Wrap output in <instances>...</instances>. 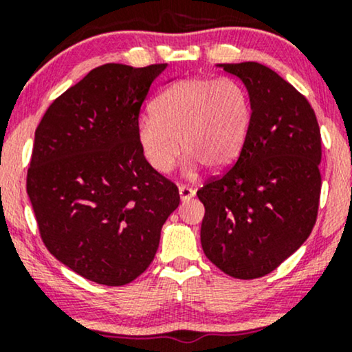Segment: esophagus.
<instances>
[{"mask_svg": "<svg viewBox=\"0 0 352 352\" xmlns=\"http://www.w3.org/2000/svg\"><path fill=\"white\" fill-rule=\"evenodd\" d=\"M179 193H180L182 201H187V200L192 199V197H195V190L187 187V185H180Z\"/></svg>", "mask_w": 352, "mask_h": 352, "instance_id": "34e87169", "label": "esophagus"}]
</instances>
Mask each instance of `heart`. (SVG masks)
<instances>
[{"mask_svg": "<svg viewBox=\"0 0 352 352\" xmlns=\"http://www.w3.org/2000/svg\"><path fill=\"white\" fill-rule=\"evenodd\" d=\"M250 124L252 104L238 80L192 78L153 100V114L139 117L137 139L144 159L159 173L170 170L182 145L187 151L184 173L195 175L204 164L223 168L235 162Z\"/></svg>", "mask_w": 352, "mask_h": 352, "instance_id": "heart-1", "label": "heart"}]
</instances>
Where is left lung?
<instances>
[{
    "instance_id": "obj_1",
    "label": "left lung",
    "mask_w": 352,
    "mask_h": 352,
    "mask_svg": "<svg viewBox=\"0 0 352 352\" xmlns=\"http://www.w3.org/2000/svg\"><path fill=\"white\" fill-rule=\"evenodd\" d=\"M217 66L243 82L252 124L235 165L197 192L201 248L228 276L253 280L292 256L316 223L321 134L305 96L273 69Z\"/></svg>"
}]
</instances>
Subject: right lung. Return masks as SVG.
<instances>
[{
  "label": "right lung",
  "mask_w": 352,
  "mask_h": 352,
  "mask_svg": "<svg viewBox=\"0 0 352 352\" xmlns=\"http://www.w3.org/2000/svg\"><path fill=\"white\" fill-rule=\"evenodd\" d=\"M165 67H96L36 129L26 188L39 233L56 260L98 285L140 276L180 204L137 139L140 106Z\"/></svg>",
  "instance_id": "1"
}]
</instances>
